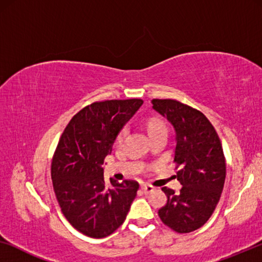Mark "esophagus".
Masks as SVG:
<instances>
[{
    "instance_id": "esophagus-1",
    "label": "esophagus",
    "mask_w": 262,
    "mask_h": 262,
    "mask_svg": "<svg viewBox=\"0 0 262 262\" xmlns=\"http://www.w3.org/2000/svg\"><path fill=\"white\" fill-rule=\"evenodd\" d=\"M141 191L144 193V194H148V193H151L154 191V187H151V186H142Z\"/></svg>"
}]
</instances>
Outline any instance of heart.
Wrapping results in <instances>:
<instances>
[{
    "instance_id": "1",
    "label": "heart",
    "mask_w": 262,
    "mask_h": 262,
    "mask_svg": "<svg viewBox=\"0 0 262 262\" xmlns=\"http://www.w3.org/2000/svg\"><path fill=\"white\" fill-rule=\"evenodd\" d=\"M142 125L144 127L146 135L152 141L157 138H166L168 134V126L167 123L164 121L163 118L159 116H148L142 120ZM125 137V130H120L118 132L116 138H114V144L116 146H119L124 141Z\"/></svg>"
}]
</instances>
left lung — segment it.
Listing matches in <instances>:
<instances>
[{
	"instance_id": "obj_1",
	"label": "left lung",
	"mask_w": 262,
	"mask_h": 262,
	"mask_svg": "<svg viewBox=\"0 0 262 262\" xmlns=\"http://www.w3.org/2000/svg\"><path fill=\"white\" fill-rule=\"evenodd\" d=\"M177 135L174 162L180 193L162 187L167 204L159 210L163 224L179 234L202 228L213 213L225 181V157L213 125L193 107L174 99H152Z\"/></svg>"
}]
</instances>
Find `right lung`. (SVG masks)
<instances>
[{
	"instance_id": "right-lung-1",
	"label": "right lung",
	"mask_w": 262,
	"mask_h": 262,
	"mask_svg": "<svg viewBox=\"0 0 262 262\" xmlns=\"http://www.w3.org/2000/svg\"><path fill=\"white\" fill-rule=\"evenodd\" d=\"M142 103V99L93 102L75 114L57 144L51 162L57 202L67 221L89 237L116 231L137 194L134 180H111L107 188L102 167L117 134Z\"/></svg>"
}]
</instances>
